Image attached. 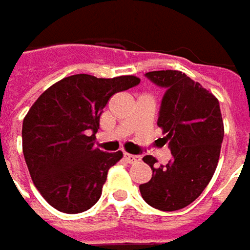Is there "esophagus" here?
Here are the masks:
<instances>
[{
    "label": "esophagus",
    "mask_w": 250,
    "mask_h": 250,
    "mask_svg": "<svg viewBox=\"0 0 250 250\" xmlns=\"http://www.w3.org/2000/svg\"><path fill=\"white\" fill-rule=\"evenodd\" d=\"M125 159L128 162V164H136V162H139V161H140V158H139V156H136V155H130V153H125Z\"/></svg>",
    "instance_id": "1"
}]
</instances>
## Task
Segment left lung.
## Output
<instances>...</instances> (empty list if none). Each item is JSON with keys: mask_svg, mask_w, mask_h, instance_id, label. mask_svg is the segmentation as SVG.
<instances>
[{"mask_svg": "<svg viewBox=\"0 0 250 250\" xmlns=\"http://www.w3.org/2000/svg\"><path fill=\"white\" fill-rule=\"evenodd\" d=\"M146 76L167 88L158 125L169 143L172 159L153 168L158 161L146 155L143 161L152 168V178L139 188L153 208L175 211L200 197L217 168L225 136L220 104L208 89L181 71H152Z\"/></svg>", "mask_w": 250, "mask_h": 250, "instance_id": "8db88e82", "label": "left lung"}]
</instances>
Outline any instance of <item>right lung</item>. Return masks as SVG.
<instances>
[{
	"mask_svg": "<svg viewBox=\"0 0 250 250\" xmlns=\"http://www.w3.org/2000/svg\"><path fill=\"white\" fill-rule=\"evenodd\" d=\"M134 75L116 78L78 74L49 86L23 120V153L33 184L56 210L76 214L101 197L108 169L123 152L94 146L108 100L137 85Z\"/></svg>",
	"mask_w": 250,
	"mask_h": 250,
	"instance_id": "add662e5",
	"label": "right lung"
}]
</instances>
